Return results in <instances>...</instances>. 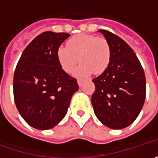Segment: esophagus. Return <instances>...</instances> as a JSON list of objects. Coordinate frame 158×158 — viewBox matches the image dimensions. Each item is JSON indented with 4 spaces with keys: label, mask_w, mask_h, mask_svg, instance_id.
I'll return each mask as SVG.
<instances>
[{
    "label": "esophagus",
    "mask_w": 158,
    "mask_h": 158,
    "mask_svg": "<svg viewBox=\"0 0 158 158\" xmlns=\"http://www.w3.org/2000/svg\"><path fill=\"white\" fill-rule=\"evenodd\" d=\"M77 82H78L79 86H81L82 83V78H81V77H78V78H77Z\"/></svg>",
    "instance_id": "obj_1"
}]
</instances>
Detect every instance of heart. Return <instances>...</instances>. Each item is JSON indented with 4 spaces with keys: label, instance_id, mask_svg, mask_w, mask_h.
<instances>
[{
    "label": "heart",
    "instance_id": "b5f03b06",
    "mask_svg": "<svg viewBox=\"0 0 158 158\" xmlns=\"http://www.w3.org/2000/svg\"><path fill=\"white\" fill-rule=\"evenodd\" d=\"M67 46H60L57 58L62 69L71 73L76 64L82 62L77 73L102 74L111 61V48L105 38L90 34H77L67 41Z\"/></svg>",
    "mask_w": 158,
    "mask_h": 158
}]
</instances>
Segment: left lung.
<instances>
[{
	"label": "left lung",
	"instance_id": "1",
	"mask_svg": "<svg viewBox=\"0 0 158 158\" xmlns=\"http://www.w3.org/2000/svg\"><path fill=\"white\" fill-rule=\"evenodd\" d=\"M111 48V61L103 74L92 80L91 103L103 124L121 129L131 125L143 108L146 79L142 64L133 49L117 35L100 30Z\"/></svg>",
	"mask_w": 158,
	"mask_h": 158
}]
</instances>
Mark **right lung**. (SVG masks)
I'll return each mask as SVG.
<instances>
[{"label": "right lung", "mask_w": 158, "mask_h": 158, "mask_svg": "<svg viewBox=\"0 0 158 158\" xmlns=\"http://www.w3.org/2000/svg\"><path fill=\"white\" fill-rule=\"evenodd\" d=\"M70 35L46 31L24 49L14 73L15 106L23 118L40 130L53 127L65 117L72 95L79 89L57 58V50Z\"/></svg>", "instance_id": "right-lung-1"}]
</instances>
